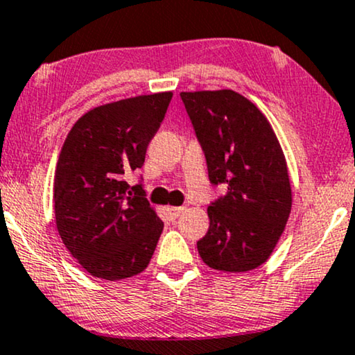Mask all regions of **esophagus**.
I'll return each mask as SVG.
<instances>
[{
    "mask_svg": "<svg viewBox=\"0 0 355 355\" xmlns=\"http://www.w3.org/2000/svg\"><path fill=\"white\" fill-rule=\"evenodd\" d=\"M167 216H168V219H177L178 216H180V214L183 213V211H185V208H183V206H167Z\"/></svg>",
    "mask_w": 355,
    "mask_h": 355,
    "instance_id": "esophagus-1",
    "label": "esophagus"
}]
</instances>
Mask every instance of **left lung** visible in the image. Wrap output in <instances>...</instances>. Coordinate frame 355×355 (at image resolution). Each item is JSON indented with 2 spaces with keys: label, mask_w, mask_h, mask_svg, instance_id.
Returning a JSON list of instances; mask_svg holds the SVG:
<instances>
[{
  "label": "left lung",
  "mask_w": 355,
  "mask_h": 355,
  "mask_svg": "<svg viewBox=\"0 0 355 355\" xmlns=\"http://www.w3.org/2000/svg\"><path fill=\"white\" fill-rule=\"evenodd\" d=\"M205 150L209 180L226 193L208 208L196 242L206 266L249 272L270 257L291 211L285 154L266 114L232 89L180 93Z\"/></svg>",
  "instance_id": "left-lung-1"
}]
</instances>
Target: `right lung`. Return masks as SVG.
<instances>
[{
    "instance_id": "1",
    "label": "right lung",
    "mask_w": 355,
    "mask_h": 355,
    "mask_svg": "<svg viewBox=\"0 0 355 355\" xmlns=\"http://www.w3.org/2000/svg\"><path fill=\"white\" fill-rule=\"evenodd\" d=\"M172 96L162 92L106 103L67 134L53 177L55 224L89 275L111 282L134 277L154 255L164 223L124 175L144 165Z\"/></svg>"
}]
</instances>
